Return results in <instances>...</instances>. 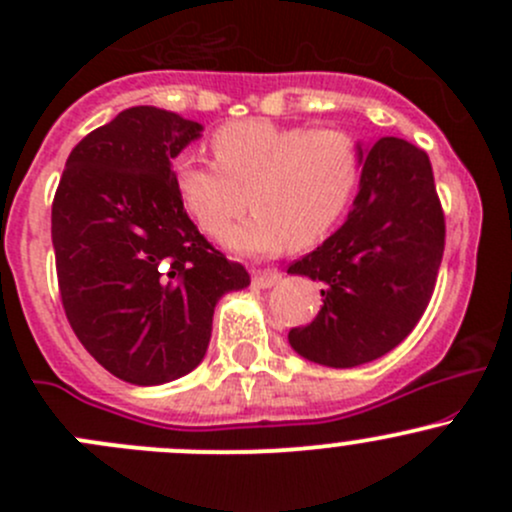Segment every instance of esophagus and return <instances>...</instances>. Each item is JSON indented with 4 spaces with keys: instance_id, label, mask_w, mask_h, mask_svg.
Segmentation results:
<instances>
[{
    "instance_id": "1",
    "label": "esophagus",
    "mask_w": 512,
    "mask_h": 512,
    "mask_svg": "<svg viewBox=\"0 0 512 512\" xmlns=\"http://www.w3.org/2000/svg\"><path fill=\"white\" fill-rule=\"evenodd\" d=\"M280 280H282V275L277 270H257L255 275H252V285L260 287V289L275 287Z\"/></svg>"
}]
</instances>
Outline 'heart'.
<instances>
[{
	"instance_id": "heart-1",
	"label": "heart",
	"mask_w": 512,
	"mask_h": 512,
	"mask_svg": "<svg viewBox=\"0 0 512 512\" xmlns=\"http://www.w3.org/2000/svg\"><path fill=\"white\" fill-rule=\"evenodd\" d=\"M215 163L175 160L173 180L185 210L205 235L227 237L242 255H275L287 245L307 250L342 220L361 180V153L352 136L334 128H289L240 121L210 138Z\"/></svg>"
}]
</instances>
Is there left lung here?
I'll use <instances>...</instances> for the list:
<instances>
[{
  "mask_svg": "<svg viewBox=\"0 0 512 512\" xmlns=\"http://www.w3.org/2000/svg\"><path fill=\"white\" fill-rule=\"evenodd\" d=\"M361 163L347 223L287 270L324 285L322 309L307 327L289 329V344L334 369L379 359L414 332L446 245L426 151L386 136L361 153Z\"/></svg>",
  "mask_w": 512,
  "mask_h": 512,
  "instance_id": "obj_1",
  "label": "left lung"
}]
</instances>
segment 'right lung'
Returning a JSON list of instances; mask_svg holds the SVG:
<instances>
[{
    "mask_svg": "<svg viewBox=\"0 0 512 512\" xmlns=\"http://www.w3.org/2000/svg\"><path fill=\"white\" fill-rule=\"evenodd\" d=\"M203 126L133 106L76 143L51 205L61 304L71 329L118 379L156 386L203 361L218 299L245 289L240 262L188 218L173 160Z\"/></svg>",
    "mask_w": 512,
    "mask_h": 512,
    "instance_id": "right-lung-1",
    "label": "right lung"
}]
</instances>
